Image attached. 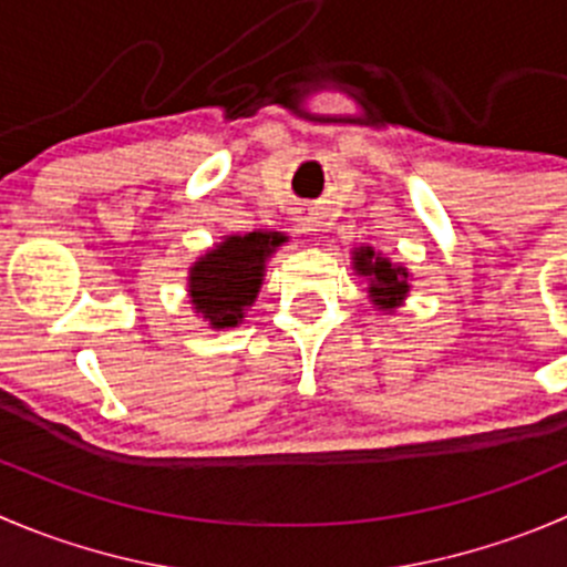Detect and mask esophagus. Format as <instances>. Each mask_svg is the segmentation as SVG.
Here are the masks:
<instances>
[{
	"label": "esophagus",
	"instance_id": "obj_1",
	"mask_svg": "<svg viewBox=\"0 0 567 567\" xmlns=\"http://www.w3.org/2000/svg\"><path fill=\"white\" fill-rule=\"evenodd\" d=\"M296 221H299L301 233L316 235V233H321V227H323V213L321 210H307V213H301Z\"/></svg>",
	"mask_w": 567,
	"mask_h": 567
}]
</instances>
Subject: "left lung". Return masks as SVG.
I'll return each mask as SVG.
<instances>
[{
	"mask_svg": "<svg viewBox=\"0 0 567 567\" xmlns=\"http://www.w3.org/2000/svg\"><path fill=\"white\" fill-rule=\"evenodd\" d=\"M354 266L362 277H371V290H368V293L373 296V301H377L382 310H393V307L404 299L406 290H410L404 268H393L388 260H382V257L373 260L371 249L357 251Z\"/></svg>",
	"mask_w": 567,
	"mask_h": 567,
	"instance_id": "left-lung-1",
	"label": "left lung"
}]
</instances>
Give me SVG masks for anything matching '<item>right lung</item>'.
Instances as JSON below:
<instances>
[{"mask_svg": "<svg viewBox=\"0 0 567 567\" xmlns=\"http://www.w3.org/2000/svg\"><path fill=\"white\" fill-rule=\"evenodd\" d=\"M285 244L279 233L233 235L199 257L190 268V301L196 312L207 318L216 329L240 323L246 307L257 299L262 285L266 257Z\"/></svg>", "mask_w": 567, "mask_h": 567, "instance_id": "right-lung-1", "label": "right lung"}]
</instances>
